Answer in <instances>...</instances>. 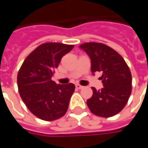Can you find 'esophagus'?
<instances>
[{"label":"esophagus","instance_id":"34e87169","mask_svg":"<svg viewBox=\"0 0 148 148\" xmlns=\"http://www.w3.org/2000/svg\"><path fill=\"white\" fill-rule=\"evenodd\" d=\"M84 86H81V85H79V84H77L76 85V88L77 89H82Z\"/></svg>","mask_w":148,"mask_h":148}]
</instances>
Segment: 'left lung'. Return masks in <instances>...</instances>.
I'll use <instances>...</instances> for the list:
<instances>
[{
	"label": "left lung",
	"instance_id": "8db88e82",
	"mask_svg": "<svg viewBox=\"0 0 148 148\" xmlns=\"http://www.w3.org/2000/svg\"><path fill=\"white\" fill-rule=\"evenodd\" d=\"M91 61V72L101 71L104 88L87 99L90 110L96 116H114L124 108L132 92V75L122 56L104 43L90 42L80 45Z\"/></svg>",
	"mask_w": 148,
	"mask_h": 148
}]
</instances>
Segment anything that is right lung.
<instances>
[{
	"mask_svg": "<svg viewBox=\"0 0 148 148\" xmlns=\"http://www.w3.org/2000/svg\"><path fill=\"white\" fill-rule=\"evenodd\" d=\"M73 47L61 43H42L20 66L17 75L20 97L29 110L42 120L58 119L67 111L75 86L57 85L52 77L62 58Z\"/></svg>",
	"mask_w": 148,
	"mask_h": 148,
	"instance_id": "add662e5",
	"label": "right lung"
}]
</instances>
